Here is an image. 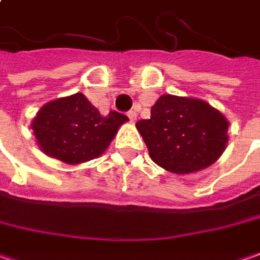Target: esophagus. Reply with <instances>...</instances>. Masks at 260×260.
Listing matches in <instances>:
<instances>
[{"instance_id": "esophagus-1", "label": "esophagus", "mask_w": 260, "mask_h": 260, "mask_svg": "<svg viewBox=\"0 0 260 260\" xmlns=\"http://www.w3.org/2000/svg\"><path fill=\"white\" fill-rule=\"evenodd\" d=\"M128 118H130V121H135L137 118V114H136V111H128Z\"/></svg>"}]
</instances>
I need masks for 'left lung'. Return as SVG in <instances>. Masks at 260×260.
Returning a JSON list of instances; mask_svg holds the SVG:
<instances>
[{
  "instance_id": "8db88e82",
  "label": "left lung",
  "mask_w": 260,
  "mask_h": 260,
  "mask_svg": "<svg viewBox=\"0 0 260 260\" xmlns=\"http://www.w3.org/2000/svg\"><path fill=\"white\" fill-rule=\"evenodd\" d=\"M150 158L174 174L196 173L212 165L228 142L227 118L201 99L162 95L139 120Z\"/></svg>"
}]
</instances>
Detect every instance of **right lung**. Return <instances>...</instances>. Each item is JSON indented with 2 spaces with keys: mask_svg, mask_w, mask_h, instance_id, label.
Instances as JSON below:
<instances>
[{
  "mask_svg": "<svg viewBox=\"0 0 260 260\" xmlns=\"http://www.w3.org/2000/svg\"><path fill=\"white\" fill-rule=\"evenodd\" d=\"M127 120L117 111L104 117L83 93H74L45 104L32 128L46 155L66 164H80L102 155Z\"/></svg>",
  "mask_w": 260,
  "mask_h": 260,
  "instance_id": "add662e5",
  "label": "right lung"
}]
</instances>
